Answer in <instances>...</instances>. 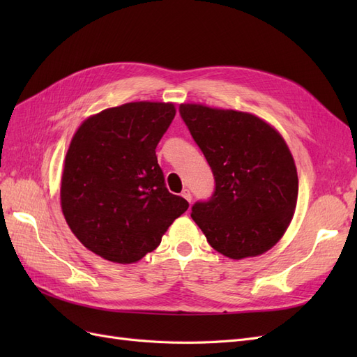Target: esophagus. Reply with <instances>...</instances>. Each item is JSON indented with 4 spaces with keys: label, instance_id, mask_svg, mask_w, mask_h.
Segmentation results:
<instances>
[{
    "label": "esophagus",
    "instance_id": "34e87169",
    "mask_svg": "<svg viewBox=\"0 0 357 357\" xmlns=\"http://www.w3.org/2000/svg\"><path fill=\"white\" fill-rule=\"evenodd\" d=\"M181 197L185 198L188 202H192V193H190V190L189 189H185L181 192Z\"/></svg>",
    "mask_w": 357,
    "mask_h": 357
}]
</instances>
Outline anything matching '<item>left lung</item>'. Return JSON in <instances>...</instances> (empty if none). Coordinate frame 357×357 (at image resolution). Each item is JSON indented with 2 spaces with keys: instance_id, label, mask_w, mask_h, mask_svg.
Instances as JSON below:
<instances>
[{
  "instance_id": "1",
  "label": "left lung",
  "mask_w": 357,
  "mask_h": 357,
  "mask_svg": "<svg viewBox=\"0 0 357 357\" xmlns=\"http://www.w3.org/2000/svg\"><path fill=\"white\" fill-rule=\"evenodd\" d=\"M180 116L213 171L208 201L192 219L210 245L231 259L259 256L275 245L294 218L298 172L275 129L255 114L181 104Z\"/></svg>"
}]
</instances>
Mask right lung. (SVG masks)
Segmentation results:
<instances>
[{"mask_svg":"<svg viewBox=\"0 0 357 357\" xmlns=\"http://www.w3.org/2000/svg\"><path fill=\"white\" fill-rule=\"evenodd\" d=\"M176 116L171 102H128L86 119L61 181L62 213L79 241L107 261L153 252L189 202L165 186L156 146Z\"/></svg>","mask_w":357,"mask_h":357,"instance_id":"right-lung-1","label":"right lung"}]
</instances>
